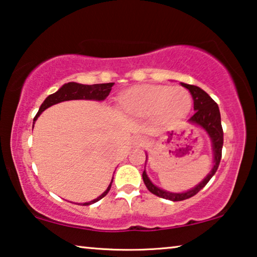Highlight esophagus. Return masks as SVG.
I'll list each match as a JSON object with an SVG mask.
<instances>
[{"mask_svg": "<svg viewBox=\"0 0 257 257\" xmlns=\"http://www.w3.org/2000/svg\"><path fill=\"white\" fill-rule=\"evenodd\" d=\"M142 143H143V139L141 136H137L134 139V144H135V146L140 147V146H142Z\"/></svg>", "mask_w": 257, "mask_h": 257, "instance_id": "esophagus-1", "label": "esophagus"}]
</instances>
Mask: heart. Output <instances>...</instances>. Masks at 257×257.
<instances>
[{
    "label": "heart",
    "mask_w": 257,
    "mask_h": 257,
    "mask_svg": "<svg viewBox=\"0 0 257 257\" xmlns=\"http://www.w3.org/2000/svg\"><path fill=\"white\" fill-rule=\"evenodd\" d=\"M192 99L182 87L163 85H143L125 92L121 96V106L133 116L155 115L162 123H173L187 115Z\"/></svg>",
    "instance_id": "heart-1"
}]
</instances>
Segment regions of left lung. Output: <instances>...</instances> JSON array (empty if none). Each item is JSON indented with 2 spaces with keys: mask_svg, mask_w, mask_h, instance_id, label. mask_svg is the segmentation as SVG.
<instances>
[{
  "mask_svg": "<svg viewBox=\"0 0 257 257\" xmlns=\"http://www.w3.org/2000/svg\"><path fill=\"white\" fill-rule=\"evenodd\" d=\"M183 87L189 89L193 99V108L196 110L192 116L190 118L191 123L200 125L201 128H204L212 140V146H213V153H214V166H213L212 171L208 173V176L202 180L199 185L194 187L193 190L187 191L184 193H170L166 192L164 190L158 189L157 186H155L153 183L150 182V179L148 178L146 171H143V182L146 184L147 189L150 191L151 193L155 196L164 198V199H169L172 201H182L189 198L196 196L199 191L205 187L206 184L209 182V179L214 176L216 170L219 168L220 161H221V155H222V146H223V130L221 125V117H220V110L218 104L211 96L208 95L205 91H202L201 88L197 87L193 85H187L182 84Z\"/></svg>",
  "mask_w": 257,
  "mask_h": 257,
  "instance_id": "8db88e82",
  "label": "left lung"
}]
</instances>
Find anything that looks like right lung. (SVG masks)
Returning a JSON list of instances; mask_svg holds the SVG:
<instances>
[{
  "label": "right lung",
  "mask_w": 257,
  "mask_h": 257,
  "mask_svg": "<svg viewBox=\"0 0 257 257\" xmlns=\"http://www.w3.org/2000/svg\"><path fill=\"white\" fill-rule=\"evenodd\" d=\"M114 86V82H108V84H95V85H81L77 84V82H68V84H65L64 86L58 89L56 93L49 95L44 100V102L42 103L41 108H39L38 113L36 114L34 121L37 120V117L42 114V111H44L46 108L51 107L52 104L63 102V101L67 100H80V99H86V100H104L109 94L111 87ZM113 182V180H111ZM111 186V183L108 186V189L104 191V192L101 194L99 198L94 199L89 202H85V206L94 204V202L99 201L100 199L106 196V194L109 192Z\"/></svg>",
  "instance_id": "1"
}]
</instances>
